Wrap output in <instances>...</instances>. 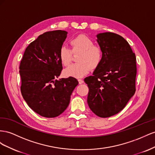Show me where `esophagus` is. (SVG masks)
<instances>
[{
    "mask_svg": "<svg viewBox=\"0 0 155 155\" xmlns=\"http://www.w3.org/2000/svg\"><path fill=\"white\" fill-rule=\"evenodd\" d=\"M78 81L79 84H83V83H84V81H83V80H82V79H78Z\"/></svg>",
    "mask_w": 155,
    "mask_h": 155,
    "instance_id": "34e87169",
    "label": "esophagus"
}]
</instances>
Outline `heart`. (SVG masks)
<instances>
[{"mask_svg":"<svg viewBox=\"0 0 155 155\" xmlns=\"http://www.w3.org/2000/svg\"><path fill=\"white\" fill-rule=\"evenodd\" d=\"M73 52H79L78 64H73L64 70L65 77L81 78L90 72L91 69L97 68L103 59V51L99 46L94 45V41L84 35H79L71 40ZM59 58L61 63L68 66L72 60V52L66 46L60 49Z\"/></svg>","mask_w":155,"mask_h":155,"instance_id":"obj_1","label":"heart"}]
</instances>
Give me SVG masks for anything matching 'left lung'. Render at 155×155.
Wrapping results in <instances>:
<instances>
[{"mask_svg":"<svg viewBox=\"0 0 155 155\" xmlns=\"http://www.w3.org/2000/svg\"><path fill=\"white\" fill-rule=\"evenodd\" d=\"M96 36L103 56L92 76L84 79L89 87L87 101L97 116L108 117L121 111L134 94L136 59L122 36L112 32Z\"/></svg>","mask_w":155,"mask_h":155,"instance_id":"1","label":"left lung"}]
</instances>
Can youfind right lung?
<instances>
[{
    "instance_id": "1",
    "label": "right lung",
    "mask_w": 155,
    "mask_h": 155,
    "mask_svg": "<svg viewBox=\"0 0 155 155\" xmlns=\"http://www.w3.org/2000/svg\"><path fill=\"white\" fill-rule=\"evenodd\" d=\"M67 34L58 30L39 36L26 47L20 64L21 94L31 109L45 117L65 111L78 84L71 77L56 79L62 69L59 52Z\"/></svg>"
}]
</instances>
